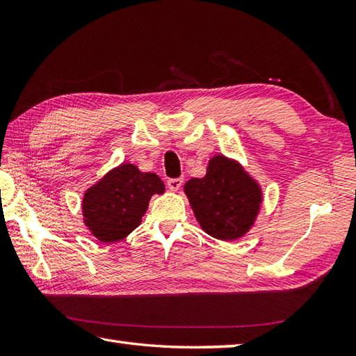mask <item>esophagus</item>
Here are the masks:
<instances>
[{
  "label": "esophagus",
  "instance_id": "esophagus-1",
  "mask_svg": "<svg viewBox=\"0 0 356 356\" xmlns=\"http://www.w3.org/2000/svg\"><path fill=\"white\" fill-rule=\"evenodd\" d=\"M182 184H184L182 179H170L168 180V188L171 191H177L179 188L182 186Z\"/></svg>",
  "mask_w": 356,
  "mask_h": 356
}]
</instances>
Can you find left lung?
<instances>
[{"instance_id":"left-lung-1","label":"left lung","mask_w":356,"mask_h":356,"mask_svg":"<svg viewBox=\"0 0 356 356\" xmlns=\"http://www.w3.org/2000/svg\"><path fill=\"white\" fill-rule=\"evenodd\" d=\"M184 191L200 228L223 241L246 236L263 203L260 184L243 165L225 154L211 157L205 176L188 180Z\"/></svg>"}]
</instances>
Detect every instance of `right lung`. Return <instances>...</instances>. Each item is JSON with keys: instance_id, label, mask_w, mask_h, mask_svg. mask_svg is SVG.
<instances>
[{"instance_id": "1", "label": "right lung", "mask_w": 356, "mask_h": 356, "mask_svg": "<svg viewBox=\"0 0 356 356\" xmlns=\"http://www.w3.org/2000/svg\"><path fill=\"white\" fill-rule=\"evenodd\" d=\"M163 193L165 185L156 172L120 163L87 188L81 205L82 220L93 237L115 243L138 228L149 199Z\"/></svg>"}]
</instances>
